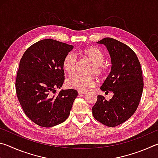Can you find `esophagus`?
<instances>
[{"mask_svg": "<svg viewBox=\"0 0 158 158\" xmlns=\"http://www.w3.org/2000/svg\"><path fill=\"white\" fill-rule=\"evenodd\" d=\"M78 93H79V95H84V94H85V93H86V92L80 91V90H79V91H78Z\"/></svg>", "mask_w": 158, "mask_h": 158, "instance_id": "esophagus-1", "label": "esophagus"}]
</instances>
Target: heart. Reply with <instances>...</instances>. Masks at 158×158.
<instances>
[{"instance_id":"1","label":"heart","mask_w":158,"mask_h":158,"mask_svg":"<svg viewBox=\"0 0 158 158\" xmlns=\"http://www.w3.org/2000/svg\"><path fill=\"white\" fill-rule=\"evenodd\" d=\"M81 53L93 63L89 70V74L100 76L104 73L105 70V68L103 65L105 57L102 52L98 48L94 47H89L81 51ZM76 65L77 58L72 53H68L63 60L64 71L68 74H73L75 70ZM66 84L70 89L85 92L94 86L95 79L90 76H81L77 74L69 77L66 81Z\"/></svg>"}]
</instances>
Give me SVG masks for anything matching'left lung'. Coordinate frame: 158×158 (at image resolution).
I'll return each instance as SVG.
<instances>
[{
	"mask_svg": "<svg viewBox=\"0 0 158 158\" xmlns=\"http://www.w3.org/2000/svg\"><path fill=\"white\" fill-rule=\"evenodd\" d=\"M98 44L106 47L111 57V69L100 89L113 92L109 100L102 95L93 106L95 118L108 127H115L126 121L137 110L142 95L143 82L141 64L136 53L127 46L111 37Z\"/></svg>",
	"mask_w": 158,
	"mask_h": 158,
	"instance_id": "left-lung-1",
	"label": "left lung"
}]
</instances>
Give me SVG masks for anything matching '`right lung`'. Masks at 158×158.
I'll list each match as a JSON object with an SVG mask.
<instances>
[{
    "label": "right lung",
    "mask_w": 158,
    "mask_h": 158,
    "mask_svg": "<svg viewBox=\"0 0 158 158\" xmlns=\"http://www.w3.org/2000/svg\"><path fill=\"white\" fill-rule=\"evenodd\" d=\"M74 46L44 39L28 48L21 58L16 91L23 111L35 123L50 127L68 118L78 93L60 90L65 80L63 60Z\"/></svg>",
    "instance_id": "right-lung-1"
}]
</instances>
